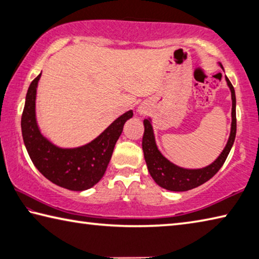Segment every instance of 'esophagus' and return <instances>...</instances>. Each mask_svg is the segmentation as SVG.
<instances>
[{
	"mask_svg": "<svg viewBox=\"0 0 259 259\" xmlns=\"http://www.w3.org/2000/svg\"><path fill=\"white\" fill-rule=\"evenodd\" d=\"M138 113L140 114V115H143V114L145 113V109H144L143 107H138Z\"/></svg>",
	"mask_w": 259,
	"mask_h": 259,
	"instance_id": "esophagus-1",
	"label": "esophagus"
}]
</instances>
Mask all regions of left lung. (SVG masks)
<instances>
[{
  "mask_svg": "<svg viewBox=\"0 0 259 259\" xmlns=\"http://www.w3.org/2000/svg\"><path fill=\"white\" fill-rule=\"evenodd\" d=\"M221 68L224 71V67L221 63H218ZM225 81L227 87L230 88L231 98H232V123H231V133L227 143L222 151L221 154L214 160L212 163L207 166L199 169H187L182 168L177 164L172 163L160 152L159 147L156 145L154 130L152 126L151 117L144 120V136H143V152L145 157L147 169L150 171L152 178L154 182L162 188L172 192H185L192 188H195L208 182L217 174L222 165L224 164L227 155L234 144L235 135H236V98L235 91L227 76H225Z\"/></svg>",
  "mask_w": 259,
  "mask_h": 259,
  "instance_id": "left-lung-1",
  "label": "left lung"
}]
</instances>
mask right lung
I'll list each match as a JSON object with an SVG mask.
<instances>
[{"mask_svg": "<svg viewBox=\"0 0 259 259\" xmlns=\"http://www.w3.org/2000/svg\"><path fill=\"white\" fill-rule=\"evenodd\" d=\"M41 73L27 90L21 116V133L30 160L47 179L69 191H85L103 178L123 125L134 112L114 120L91 142L77 147H61L46 137L36 120V93Z\"/></svg>", "mask_w": 259, "mask_h": 259, "instance_id": "add662e5", "label": "right lung"}]
</instances>
